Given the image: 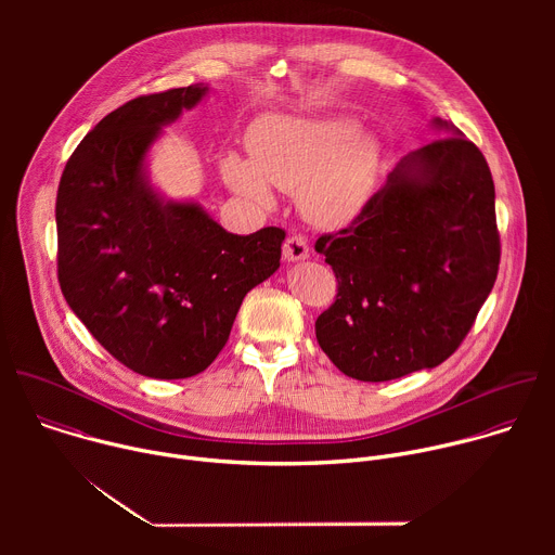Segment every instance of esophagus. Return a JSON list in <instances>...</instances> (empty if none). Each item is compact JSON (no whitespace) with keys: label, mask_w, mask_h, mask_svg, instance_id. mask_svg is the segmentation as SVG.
Instances as JSON below:
<instances>
[{"label":"esophagus","mask_w":555,"mask_h":555,"mask_svg":"<svg viewBox=\"0 0 555 555\" xmlns=\"http://www.w3.org/2000/svg\"><path fill=\"white\" fill-rule=\"evenodd\" d=\"M283 257L285 261H302L309 257V246L307 240L300 234H292L283 244Z\"/></svg>","instance_id":"34e87169"}]
</instances>
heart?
Masks as SVG:
<instances>
[{
	"label": "heart",
	"instance_id": "heart-1",
	"mask_svg": "<svg viewBox=\"0 0 555 555\" xmlns=\"http://www.w3.org/2000/svg\"><path fill=\"white\" fill-rule=\"evenodd\" d=\"M248 151L221 157L225 184L259 204L272 202L270 184L296 191L300 215L323 228H340L364 208L379 165L377 138L347 116H266L253 125Z\"/></svg>",
	"mask_w": 555,
	"mask_h": 555
}]
</instances>
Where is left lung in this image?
I'll return each mask as SVG.
<instances>
[{
    "label": "left lung",
    "mask_w": 555,
    "mask_h": 555,
    "mask_svg": "<svg viewBox=\"0 0 555 555\" xmlns=\"http://www.w3.org/2000/svg\"><path fill=\"white\" fill-rule=\"evenodd\" d=\"M433 125L450 135L402 157L347 228L315 242L338 281L315 338L345 375L362 382L448 360L499 274L490 167L452 122Z\"/></svg>",
    "instance_id": "8db88e82"
}]
</instances>
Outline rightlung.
<instances>
[{
  "instance_id": "right-lung-1",
  "label": "right lung",
  "mask_w": 555,
  "mask_h": 555,
  "mask_svg": "<svg viewBox=\"0 0 555 555\" xmlns=\"http://www.w3.org/2000/svg\"><path fill=\"white\" fill-rule=\"evenodd\" d=\"M206 90L146 94L107 114L69 155L56 193L67 305L120 364L155 379L202 373L244 296L281 266L283 228L232 234L199 204L149 186V146Z\"/></svg>"
}]
</instances>
